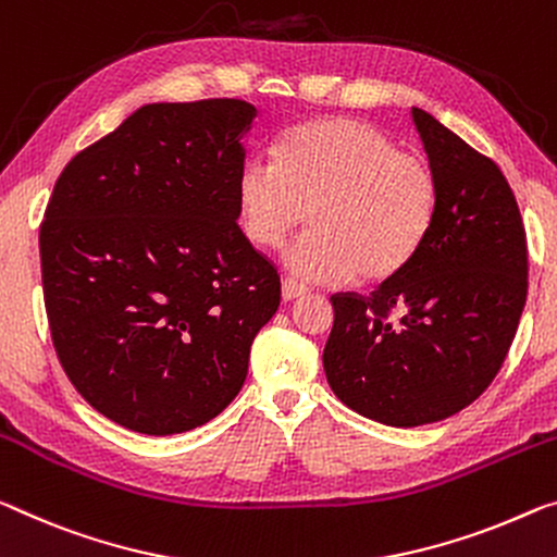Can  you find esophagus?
I'll return each mask as SVG.
<instances>
[{"label": "esophagus", "instance_id": "esophagus-1", "mask_svg": "<svg viewBox=\"0 0 557 557\" xmlns=\"http://www.w3.org/2000/svg\"><path fill=\"white\" fill-rule=\"evenodd\" d=\"M302 295H307V287L302 285V282H297V280H293V277H287V280H282V297L287 299H297V297H302Z\"/></svg>", "mask_w": 557, "mask_h": 557}]
</instances>
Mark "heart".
<instances>
[{
    "instance_id": "heart-1",
    "label": "heart",
    "mask_w": 557,
    "mask_h": 557,
    "mask_svg": "<svg viewBox=\"0 0 557 557\" xmlns=\"http://www.w3.org/2000/svg\"><path fill=\"white\" fill-rule=\"evenodd\" d=\"M245 237L285 245L310 210L312 227L287 247L297 280L339 285L389 280L417 258L434 227L438 181L421 156L401 153L355 119H320L287 131L275 163L247 158L235 183Z\"/></svg>"
}]
</instances>
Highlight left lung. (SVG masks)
Here are the masks:
<instances>
[{"label":"left lung","mask_w":557,"mask_h":557,"mask_svg":"<svg viewBox=\"0 0 557 557\" xmlns=\"http://www.w3.org/2000/svg\"><path fill=\"white\" fill-rule=\"evenodd\" d=\"M438 210L426 243L372 295H332L324 374L342 404L386 426L448 419L488 389L528 295V245L500 168L411 109Z\"/></svg>","instance_id":"left-lung-1"}]
</instances>
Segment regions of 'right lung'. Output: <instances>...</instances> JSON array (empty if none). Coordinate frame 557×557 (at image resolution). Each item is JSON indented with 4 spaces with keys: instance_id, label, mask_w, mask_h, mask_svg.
Wrapping results in <instances>:
<instances>
[{
    "instance_id": "obj_1",
    "label": "right lung",
    "mask_w": 557,
    "mask_h": 557,
    "mask_svg": "<svg viewBox=\"0 0 557 557\" xmlns=\"http://www.w3.org/2000/svg\"><path fill=\"white\" fill-rule=\"evenodd\" d=\"M240 99L148 103L61 171L39 231L44 305L76 392L119 426L183 434L243 389L277 268L237 225Z\"/></svg>"
}]
</instances>
